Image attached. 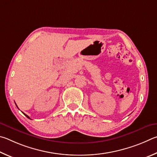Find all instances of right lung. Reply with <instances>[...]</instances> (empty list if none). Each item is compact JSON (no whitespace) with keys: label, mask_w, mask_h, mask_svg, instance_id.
I'll list each match as a JSON object with an SVG mask.
<instances>
[{"label":"right lung","mask_w":157,"mask_h":157,"mask_svg":"<svg viewBox=\"0 0 157 157\" xmlns=\"http://www.w3.org/2000/svg\"><path fill=\"white\" fill-rule=\"evenodd\" d=\"M16 106H17V105H16ZM17 108H18V107H17ZM23 114H24V113H23ZM25 114V116H26V117H27V118H28V119H30V118H29V117L28 116H27V114Z\"/></svg>","instance_id":"add662e5"}]
</instances>
